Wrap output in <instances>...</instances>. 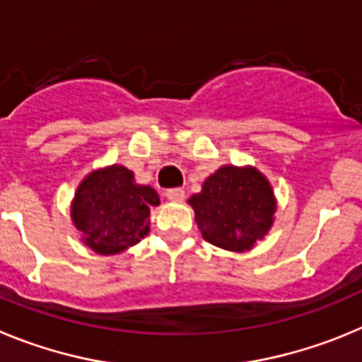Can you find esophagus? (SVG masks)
Wrapping results in <instances>:
<instances>
[{
  "instance_id": "obj_1",
  "label": "esophagus",
  "mask_w": 362,
  "mask_h": 362,
  "mask_svg": "<svg viewBox=\"0 0 362 362\" xmlns=\"http://www.w3.org/2000/svg\"><path fill=\"white\" fill-rule=\"evenodd\" d=\"M165 198H168L169 202H182L185 198V193L178 187L168 189V191H165Z\"/></svg>"
}]
</instances>
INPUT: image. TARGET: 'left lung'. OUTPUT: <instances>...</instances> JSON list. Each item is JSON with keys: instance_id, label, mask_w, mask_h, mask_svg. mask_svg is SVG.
I'll return each instance as SVG.
<instances>
[{"instance_id": "1", "label": "left lung", "mask_w": 362, "mask_h": 362, "mask_svg": "<svg viewBox=\"0 0 362 362\" xmlns=\"http://www.w3.org/2000/svg\"><path fill=\"white\" fill-rule=\"evenodd\" d=\"M187 202L205 242L233 252L252 249L274 223V191L250 165H221Z\"/></svg>"}]
</instances>
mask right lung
Returning a JSON list of instances; mask_svg holds the SVG:
<instances>
[{
    "label": "right lung",
    "instance_id": "right-lung-1",
    "mask_svg": "<svg viewBox=\"0 0 362 362\" xmlns=\"http://www.w3.org/2000/svg\"><path fill=\"white\" fill-rule=\"evenodd\" d=\"M160 204L157 191L135 182L119 164L97 169L79 184L71 202V221L84 245L97 254H119L149 233V209Z\"/></svg>",
    "mask_w": 362,
    "mask_h": 362
}]
</instances>
